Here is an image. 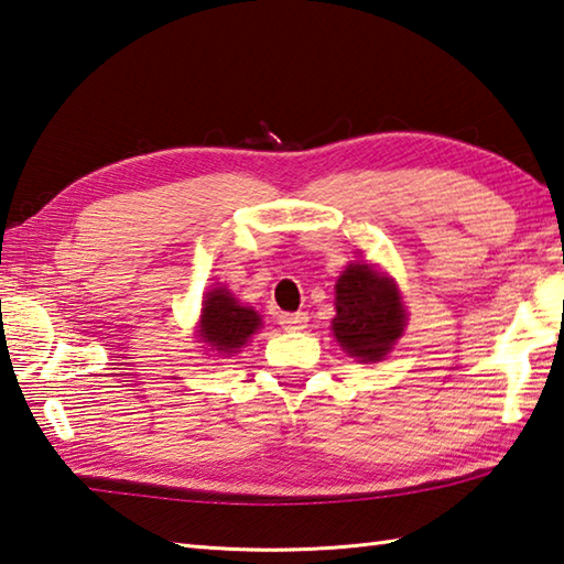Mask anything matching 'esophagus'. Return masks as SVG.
<instances>
[{"instance_id": "obj_1", "label": "esophagus", "mask_w": 564, "mask_h": 564, "mask_svg": "<svg viewBox=\"0 0 564 564\" xmlns=\"http://www.w3.org/2000/svg\"><path fill=\"white\" fill-rule=\"evenodd\" d=\"M279 323L283 325V329H291V333H295V329H303L307 325V313H283L279 317Z\"/></svg>"}]
</instances>
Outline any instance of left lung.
Here are the masks:
<instances>
[{
  "label": "left lung",
  "mask_w": 564,
  "mask_h": 564,
  "mask_svg": "<svg viewBox=\"0 0 564 564\" xmlns=\"http://www.w3.org/2000/svg\"><path fill=\"white\" fill-rule=\"evenodd\" d=\"M335 307L333 335L359 361H381L389 355L408 319L399 285L367 261H355L341 271Z\"/></svg>",
  "instance_id": "obj_1"
}]
</instances>
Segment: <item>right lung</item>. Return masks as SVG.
<instances>
[{
	"mask_svg": "<svg viewBox=\"0 0 564 564\" xmlns=\"http://www.w3.org/2000/svg\"><path fill=\"white\" fill-rule=\"evenodd\" d=\"M261 327V315L249 305H241L225 285L205 293L197 337L217 357H231L247 345V339Z\"/></svg>",
	"mask_w": 564,
	"mask_h": 564,
	"instance_id": "right-lung-1",
	"label": "right lung"
}]
</instances>
